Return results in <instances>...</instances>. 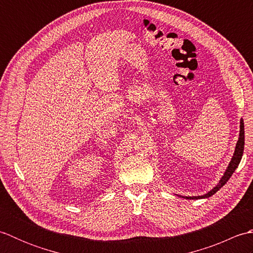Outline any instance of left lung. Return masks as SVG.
Listing matches in <instances>:
<instances>
[{"mask_svg": "<svg viewBox=\"0 0 253 253\" xmlns=\"http://www.w3.org/2000/svg\"><path fill=\"white\" fill-rule=\"evenodd\" d=\"M244 147H245V126H244V121L241 120L240 122V133H239V140L237 142V144H236V149H235V153H234V157L232 159V161H230V163L228 165V168L226 169V171H225L224 176L222 177V179L219 180L218 185L214 188V189H212L210 192H208L207 195L204 196H200V197H182V198H186V199H202V198H209L213 196L214 193H215L216 191H218L221 188L226 184V182L228 181V179L232 177L233 173L235 171V169H237V166L239 165L240 163V160H241V157H243V153H244Z\"/></svg>", "mask_w": 253, "mask_h": 253, "instance_id": "left-lung-1", "label": "left lung"}]
</instances>
